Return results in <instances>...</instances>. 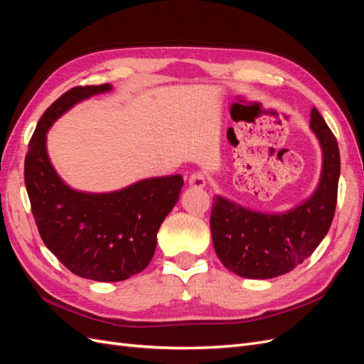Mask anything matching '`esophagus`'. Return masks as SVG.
<instances>
[{"mask_svg": "<svg viewBox=\"0 0 364 364\" xmlns=\"http://www.w3.org/2000/svg\"><path fill=\"white\" fill-rule=\"evenodd\" d=\"M188 183L191 186H197V188H202V186H205V183H206L205 173L203 171H193L188 176Z\"/></svg>", "mask_w": 364, "mask_h": 364, "instance_id": "1", "label": "esophagus"}]
</instances>
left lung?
Wrapping results in <instances>:
<instances>
[{"instance_id": "obj_1", "label": "left lung", "mask_w": 364, "mask_h": 364, "mask_svg": "<svg viewBox=\"0 0 364 364\" xmlns=\"http://www.w3.org/2000/svg\"><path fill=\"white\" fill-rule=\"evenodd\" d=\"M310 126L323 150L322 178L311 199L285 214L255 213L220 196L213 199L214 249L238 277L269 279L289 273L311 255L333 223L340 176L337 139L316 107Z\"/></svg>"}]
</instances>
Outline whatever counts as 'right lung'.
Instances as JSON below:
<instances>
[{
    "label": "right lung",
    "instance_id": "add662e5",
    "mask_svg": "<svg viewBox=\"0 0 364 364\" xmlns=\"http://www.w3.org/2000/svg\"><path fill=\"white\" fill-rule=\"evenodd\" d=\"M111 85L75 86L41 117L28 142L24 181L31 213L46 246L77 277L124 281L144 270L156 249V234L179 199L181 174L141 181L107 194L71 190L54 171L46 149L50 126L63 112Z\"/></svg>",
    "mask_w": 364,
    "mask_h": 364
}]
</instances>
